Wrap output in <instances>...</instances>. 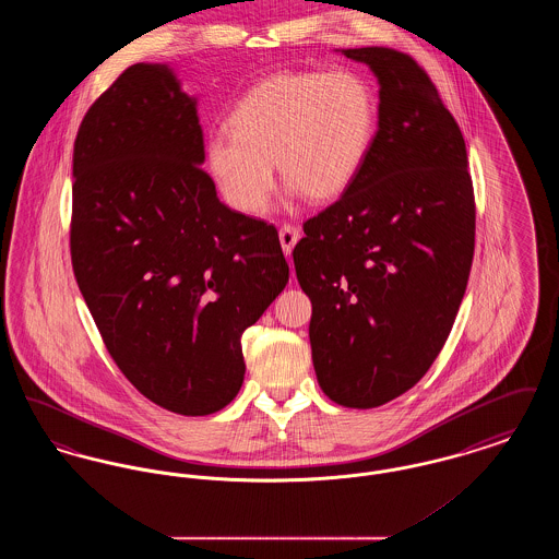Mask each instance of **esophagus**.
<instances>
[{"label": "esophagus", "mask_w": 559, "mask_h": 559, "mask_svg": "<svg viewBox=\"0 0 559 559\" xmlns=\"http://www.w3.org/2000/svg\"><path fill=\"white\" fill-rule=\"evenodd\" d=\"M299 237H301V233H299V228H297V226H292V224L281 226V230H278V239H281V247H283V251H285L287 255H292L293 247L297 245Z\"/></svg>", "instance_id": "1"}]
</instances>
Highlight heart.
<instances>
[{"mask_svg":"<svg viewBox=\"0 0 559 559\" xmlns=\"http://www.w3.org/2000/svg\"><path fill=\"white\" fill-rule=\"evenodd\" d=\"M233 132L205 146L224 199L264 212L281 176L312 201L335 199L365 165L377 132L371 83L354 71L276 73L255 83L230 112Z\"/></svg>","mask_w":559,"mask_h":559,"instance_id":"b5f03b06","label":"heart"}]
</instances>
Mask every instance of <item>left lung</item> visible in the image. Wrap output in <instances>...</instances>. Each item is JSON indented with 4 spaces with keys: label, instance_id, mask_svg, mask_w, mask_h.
<instances>
[{
    "label": "left lung",
    "instance_id": "left-lung-1",
    "mask_svg": "<svg viewBox=\"0 0 559 559\" xmlns=\"http://www.w3.org/2000/svg\"><path fill=\"white\" fill-rule=\"evenodd\" d=\"M342 53L379 81V130L342 199L304 224L293 262L322 392L374 408L411 390L451 333L476 201L463 133L426 71L392 48Z\"/></svg>",
    "mask_w": 559,
    "mask_h": 559
}]
</instances>
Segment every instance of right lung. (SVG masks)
Instances as JSON below:
<instances>
[{
    "label": "right lung",
    "instance_id": "right-lung-1",
    "mask_svg": "<svg viewBox=\"0 0 559 559\" xmlns=\"http://www.w3.org/2000/svg\"><path fill=\"white\" fill-rule=\"evenodd\" d=\"M203 160L197 100L144 62L87 108L73 151L81 295L133 388L187 417L239 394L240 335L289 281L276 228L228 210Z\"/></svg>",
    "mask_w": 559,
    "mask_h": 559
}]
</instances>
